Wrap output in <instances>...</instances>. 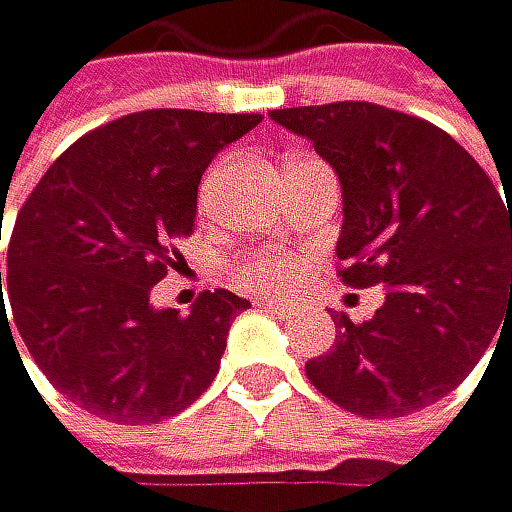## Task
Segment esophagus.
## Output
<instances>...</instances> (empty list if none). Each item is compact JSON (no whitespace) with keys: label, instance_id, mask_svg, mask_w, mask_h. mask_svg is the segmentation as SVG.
Returning a JSON list of instances; mask_svg holds the SVG:
<instances>
[{"label":"esophagus","instance_id":"esophagus-1","mask_svg":"<svg viewBox=\"0 0 512 512\" xmlns=\"http://www.w3.org/2000/svg\"><path fill=\"white\" fill-rule=\"evenodd\" d=\"M256 304L262 310H272V313H281V316H288L294 310V304H288V300H272V297H259Z\"/></svg>","mask_w":512,"mask_h":512}]
</instances>
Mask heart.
<instances>
[{
	"label": "heart",
	"instance_id": "b5f03b06",
	"mask_svg": "<svg viewBox=\"0 0 512 512\" xmlns=\"http://www.w3.org/2000/svg\"><path fill=\"white\" fill-rule=\"evenodd\" d=\"M231 275L240 281L243 288L278 291V288H285L294 281L297 262L285 253H275V250H250V253H240L231 262Z\"/></svg>",
	"mask_w": 512,
	"mask_h": 512
}]
</instances>
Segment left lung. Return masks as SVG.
<instances>
[{
  "label": "left lung",
  "mask_w": 512,
  "mask_h": 512,
  "mask_svg": "<svg viewBox=\"0 0 512 512\" xmlns=\"http://www.w3.org/2000/svg\"><path fill=\"white\" fill-rule=\"evenodd\" d=\"M342 180L339 278L383 285L367 323L335 319L307 380L361 418H405L453 392L512 319V205L453 135L367 100L272 110ZM507 198V196H504Z\"/></svg>",
  "instance_id": "8db88e82"
}]
</instances>
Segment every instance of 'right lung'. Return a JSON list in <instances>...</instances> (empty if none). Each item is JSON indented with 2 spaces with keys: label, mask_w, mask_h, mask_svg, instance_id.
<instances>
[{
  "label": "right lung",
  "mask_w": 512,
  "mask_h": 512,
  "mask_svg": "<svg viewBox=\"0 0 512 512\" xmlns=\"http://www.w3.org/2000/svg\"><path fill=\"white\" fill-rule=\"evenodd\" d=\"M259 120L202 110L120 116L62 151L21 205L0 272V335L15 328L12 345L31 351L78 408L154 424L212 386L250 300L218 288L180 313L154 310L148 294L180 266L177 240L196 231L205 167Z\"/></svg>",
  "instance_id": "1"
}]
</instances>
